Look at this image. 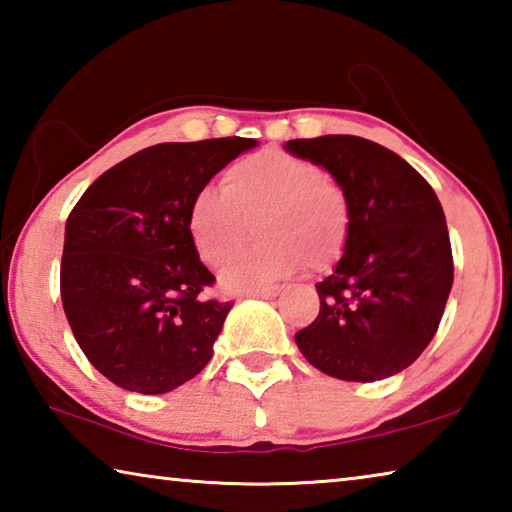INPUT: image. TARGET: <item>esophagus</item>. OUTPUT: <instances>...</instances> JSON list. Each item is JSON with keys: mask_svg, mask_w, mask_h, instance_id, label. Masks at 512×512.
I'll return each instance as SVG.
<instances>
[{"mask_svg": "<svg viewBox=\"0 0 512 512\" xmlns=\"http://www.w3.org/2000/svg\"><path fill=\"white\" fill-rule=\"evenodd\" d=\"M282 293V289H257V291H250L248 296L250 298H262V300H273Z\"/></svg>", "mask_w": 512, "mask_h": 512, "instance_id": "obj_1", "label": "esophagus"}]
</instances>
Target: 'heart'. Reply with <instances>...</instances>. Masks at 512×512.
<instances>
[{
    "mask_svg": "<svg viewBox=\"0 0 512 512\" xmlns=\"http://www.w3.org/2000/svg\"><path fill=\"white\" fill-rule=\"evenodd\" d=\"M253 223L262 241L223 273L230 291L264 289L307 264L314 271L334 266L348 246L350 203L318 164L266 149L230 164L221 192H198L187 214L189 237L207 266L230 262Z\"/></svg>",
    "mask_w": 512,
    "mask_h": 512,
    "instance_id": "1",
    "label": "heart"
}]
</instances>
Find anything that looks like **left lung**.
Wrapping results in <instances>:
<instances>
[{"mask_svg": "<svg viewBox=\"0 0 512 512\" xmlns=\"http://www.w3.org/2000/svg\"><path fill=\"white\" fill-rule=\"evenodd\" d=\"M323 167L350 203V237L316 284L320 311L296 343L311 366L343 381H379L420 357L454 282L452 244L436 192L400 155L354 135L284 144Z\"/></svg>", "mask_w": 512, "mask_h": 512, "instance_id": "obj_1", "label": "left lung"}]
</instances>
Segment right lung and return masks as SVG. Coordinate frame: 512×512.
<instances>
[{
  "label": "right lung",
  "instance_id": "obj_1",
  "mask_svg": "<svg viewBox=\"0 0 512 512\" xmlns=\"http://www.w3.org/2000/svg\"><path fill=\"white\" fill-rule=\"evenodd\" d=\"M259 142L221 137L155 144L94 180L65 225L60 296L74 339L112 384L162 395L212 359L232 302L192 244L194 196Z\"/></svg>",
  "mask_w": 512,
  "mask_h": 512
}]
</instances>
